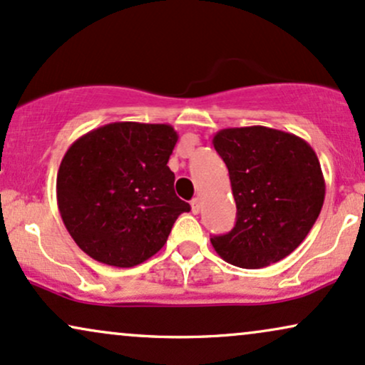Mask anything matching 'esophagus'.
Returning <instances> with one entry per match:
<instances>
[{"mask_svg":"<svg viewBox=\"0 0 365 365\" xmlns=\"http://www.w3.org/2000/svg\"><path fill=\"white\" fill-rule=\"evenodd\" d=\"M192 212L194 214H199L200 212V209H202V200L199 199V197H195L194 200H192Z\"/></svg>","mask_w":365,"mask_h":365,"instance_id":"1","label":"esophagus"}]
</instances>
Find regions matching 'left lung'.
Here are the masks:
<instances>
[{
    "label": "left lung",
    "instance_id": "8db88e82",
    "mask_svg": "<svg viewBox=\"0 0 365 365\" xmlns=\"http://www.w3.org/2000/svg\"><path fill=\"white\" fill-rule=\"evenodd\" d=\"M230 171L236 225L212 236L219 257L241 269H263L291 255L322 212L324 178L314 149L291 133L263 125L214 135Z\"/></svg>",
    "mask_w": 365,
    "mask_h": 365
}]
</instances>
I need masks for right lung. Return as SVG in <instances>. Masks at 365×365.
<instances>
[{"mask_svg":"<svg viewBox=\"0 0 365 365\" xmlns=\"http://www.w3.org/2000/svg\"><path fill=\"white\" fill-rule=\"evenodd\" d=\"M178 134L168 124L112 122L69 146L57 171V207L66 230L105 265L146 262L190 205L175 194L168 168Z\"/></svg>","mask_w":365,"mask_h":365,"instance_id":"right-lung-1","label":"right lung"}]
</instances>
